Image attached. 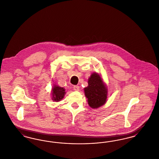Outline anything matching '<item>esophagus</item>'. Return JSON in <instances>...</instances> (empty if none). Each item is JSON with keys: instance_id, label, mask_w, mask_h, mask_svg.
<instances>
[{"instance_id": "1", "label": "esophagus", "mask_w": 159, "mask_h": 159, "mask_svg": "<svg viewBox=\"0 0 159 159\" xmlns=\"http://www.w3.org/2000/svg\"><path fill=\"white\" fill-rule=\"evenodd\" d=\"M73 89H74L75 91H79V89H80V88H79V86L76 85V86H74Z\"/></svg>"}]
</instances>
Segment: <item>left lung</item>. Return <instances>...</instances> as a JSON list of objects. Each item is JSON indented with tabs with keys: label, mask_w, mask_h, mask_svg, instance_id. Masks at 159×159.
<instances>
[{
	"label": "left lung",
	"mask_w": 159,
	"mask_h": 159,
	"mask_svg": "<svg viewBox=\"0 0 159 159\" xmlns=\"http://www.w3.org/2000/svg\"><path fill=\"white\" fill-rule=\"evenodd\" d=\"M84 95L88 99L89 106L98 108L103 106L107 98V89L100 75L93 73L88 79V86L84 88Z\"/></svg>",
	"instance_id": "1"
}]
</instances>
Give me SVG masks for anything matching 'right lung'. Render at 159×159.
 Wrapping results in <instances>:
<instances>
[{
    "mask_svg": "<svg viewBox=\"0 0 159 159\" xmlns=\"http://www.w3.org/2000/svg\"><path fill=\"white\" fill-rule=\"evenodd\" d=\"M66 93L65 89L57 85H54L52 89V99L58 102L64 98Z\"/></svg>",
    "mask_w": 159,
    "mask_h": 159,
    "instance_id": "1",
    "label": "right lung"
}]
</instances>
